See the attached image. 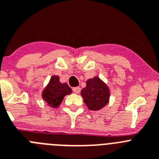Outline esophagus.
<instances>
[{
  "instance_id": "1",
  "label": "esophagus",
  "mask_w": 159,
  "mask_h": 159,
  "mask_svg": "<svg viewBox=\"0 0 159 159\" xmlns=\"http://www.w3.org/2000/svg\"><path fill=\"white\" fill-rule=\"evenodd\" d=\"M73 92H74L75 93H79L80 92V87H75V88H73Z\"/></svg>"
}]
</instances>
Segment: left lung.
Here are the masks:
<instances>
[{"label":"left lung","instance_id":"obj_1","mask_svg":"<svg viewBox=\"0 0 159 159\" xmlns=\"http://www.w3.org/2000/svg\"><path fill=\"white\" fill-rule=\"evenodd\" d=\"M108 86L98 77L88 80L86 87L81 90L84 102L90 111H99L108 104L110 98Z\"/></svg>","mask_w":159,"mask_h":159}]
</instances>
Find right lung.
<instances>
[{"label":"right lung","instance_id":"add662e5","mask_svg":"<svg viewBox=\"0 0 159 159\" xmlns=\"http://www.w3.org/2000/svg\"><path fill=\"white\" fill-rule=\"evenodd\" d=\"M70 89L66 83L61 84L57 75H53L48 85L42 93V98L51 107L57 108L60 106L65 96L71 93Z\"/></svg>","mask_w":159,"mask_h":159}]
</instances>
